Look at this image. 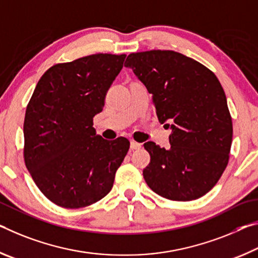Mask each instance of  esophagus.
I'll return each mask as SVG.
<instances>
[{
    "instance_id": "34e87169",
    "label": "esophagus",
    "mask_w": 258,
    "mask_h": 258,
    "mask_svg": "<svg viewBox=\"0 0 258 258\" xmlns=\"http://www.w3.org/2000/svg\"><path fill=\"white\" fill-rule=\"evenodd\" d=\"M141 147H142V144H139V143L135 142V141L130 142V149L132 150H138V149H141Z\"/></svg>"
}]
</instances>
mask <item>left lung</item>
Segmentation results:
<instances>
[{"instance_id": "left-lung-1", "label": "left lung", "mask_w": 258, "mask_h": 258, "mask_svg": "<svg viewBox=\"0 0 258 258\" xmlns=\"http://www.w3.org/2000/svg\"><path fill=\"white\" fill-rule=\"evenodd\" d=\"M132 69L152 96L159 122L171 123L170 147L144 144L151 162L143 176L169 200L191 201L212 189L229 162L232 119L225 92L212 71L171 50L130 53Z\"/></svg>"}]
</instances>
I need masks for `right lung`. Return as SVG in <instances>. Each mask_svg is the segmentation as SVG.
<instances>
[{
    "label": "right lung",
    "mask_w": 258,
    "mask_h": 258,
    "mask_svg": "<svg viewBox=\"0 0 258 258\" xmlns=\"http://www.w3.org/2000/svg\"><path fill=\"white\" fill-rule=\"evenodd\" d=\"M124 58L97 53L53 65L27 105L25 164L40 191L62 208H82L103 199L129 150L126 138L106 141L92 126Z\"/></svg>",
    "instance_id": "obj_1"
}]
</instances>
